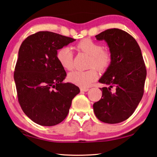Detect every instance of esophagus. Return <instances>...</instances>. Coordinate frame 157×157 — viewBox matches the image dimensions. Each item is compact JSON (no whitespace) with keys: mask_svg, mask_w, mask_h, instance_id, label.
Returning <instances> with one entry per match:
<instances>
[{"mask_svg":"<svg viewBox=\"0 0 157 157\" xmlns=\"http://www.w3.org/2000/svg\"><path fill=\"white\" fill-rule=\"evenodd\" d=\"M88 90H89V88H81V91H82V92H86V91H88Z\"/></svg>","mask_w":157,"mask_h":157,"instance_id":"obj_1","label":"esophagus"}]
</instances>
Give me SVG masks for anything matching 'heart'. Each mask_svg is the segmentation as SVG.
I'll use <instances>...</instances> for the list:
<instances>
[{"label": "heart", "instance_id": "1", "mask_svg": "<svg viewBox=\"0 0 157 157\" xmlns=\"http://www.w3.org/2000/svg\"><path fill=\"white\" fill-rule=\"evenodd\" d=\"M77 47L90 56L89 67H95L99 70H104L110 65L111 54L109 52L103 50V47L98 43L89 39H84L79 42ZM56 58L65 69H71L73 67V50L70 47H63L57 51ZM98 74L94 68L86 71H71L69 74L68 79L70 82L82 88H86L97 78Z\"/></svg>", "mask_w": 157, "mask_h": 157}]
</instances>
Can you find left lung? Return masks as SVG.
<instances>
[{"mask_svg":"<svg viewBox=\"0 0 157 157\" xmlns=\"http://www.w3.org/2000/svg\"><path fill=\"white\" fill-rule=\"evenodd\" d=\"M95 38L107 43L111 62L98 81L105 86L94 110L101 121L119 123L132 115L144 94L147 70L142 52L137 41L122 29H107Z\"/></svg>","mask_w":157,"mask_h":157,"instance_id":"1","label":"left lung"}]
</instances>
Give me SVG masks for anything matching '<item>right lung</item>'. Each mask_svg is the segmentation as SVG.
Wrapping results in <instances>:
<instances>
[{
	"label": "right lung",
	"instance_id": "1",
	"mask_svg": "<svg viewBox=\"0 0 157 157\" xmlns=\"http://www.w3.org/2000/svg\"><path fill=\"white\" fill-rule=\"evenodd\" d=\"M76 40L48 31L38 32L22 42L14 72L18 101L29 119L54 126L67 116L78 86L63 83L67 73L57 50Z\"/></svg>",
	"mask_w": 157,
	"mask_h": 157
}]
</instances>
